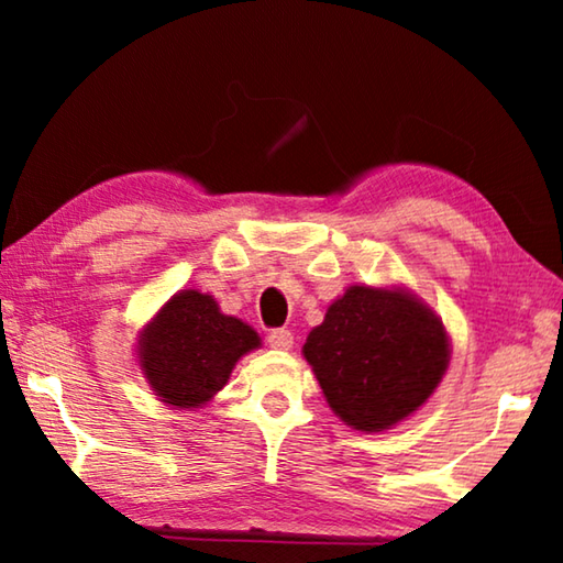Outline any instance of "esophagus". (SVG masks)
<instances>
[{
	"mask_svg": "<svg viewBox=\"0 0 563 563\" xmlns=\"http://www.w3.org/2000/svg\"><path fill=\"white\" fill-rule=\"evenodd\" d=\"M268 345L275 350H290L292 347V332L285 328H275L268 332Z\"/></svg>",
	"mask_w": 563,
	"mask_h": 563,
	"instance_id": "34e87169",
	"label": "esophagus"
}]
</instances>
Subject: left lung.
<instances>
[{
	"mask_svg": "<svg viewBox=\"0 0 563 563\" xmlns=\"http://www.w3.org/2000/svg\"><path fill=\"white\" fill-rule=\"evenodd\" d=\"M328 405L360 432L402 422L434 393L450 362L442 320L405 290L352 285L308 335Z\"/></svg>",
	"mask_w": 563,
	"mask_h": 563,
	"instance_id": "8db88e82",
	"label": "left lung"
}]
</instances>
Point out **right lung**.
<instances>
[{
    "label": "right lung",
    "instance_id": "add662e5",
    "mask_svg": "<svg viewBox=\"0 0 563 563\" xmlns=\"http://www.w3.org/2000/svg\"><path fill=\"white\" fill-rule=\"evenodd\" d=\"M258 345V332L223 316L211 295L184 290L146 328L141 367L164 402L190 409L223 389L235 362Z\"/></svg>",
    "mask_w": 563,
    "mask_h": 563
}]
</instances>
